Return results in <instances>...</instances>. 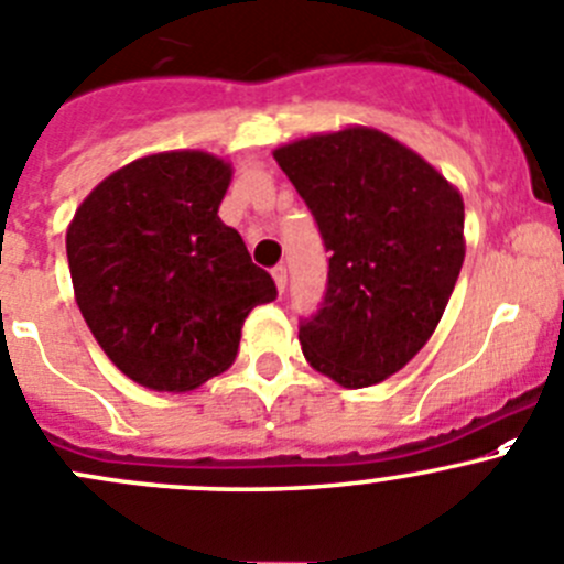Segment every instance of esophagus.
Segmentation results:
<instances>
[{
  "label": "esophagus",
  "instance_id": "34e87169",
  "mask_svg": "<svg viewBox=\"0 0 564 564\" xmlns=\"http://www.w3.org/2000/svg\"><path fill=\"white\" fill-rule=\"evenodd\" d=\"M272 278H275L278 292H283V289H286V267H283V264L272 267Z\"/></svg>",
  "mask_w": 564,
  "mask_h": 564
}]
</instances>
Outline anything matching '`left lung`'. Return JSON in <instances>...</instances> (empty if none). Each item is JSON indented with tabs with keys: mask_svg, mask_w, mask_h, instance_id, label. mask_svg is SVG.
Listing matches in <instances>:
<instances>
[{
	"mask_svg": "<svg viewBox=\"0 0 564 564\" xmlns=\"http://www.w3.org/2000/svg\"><path fill=\"white\" fill-rule=\"evenodd\" d=\"M319 226L322 308L300 325L316 371L366 388L402 369L438 327L463 259V198L427 160L369 126L272 151Z\"/></svg>",
	"mask_w": 564,
	"mask_h": 564,
	"instance_id": "obj_1",
	"label": "left lung"
}]
</instances>
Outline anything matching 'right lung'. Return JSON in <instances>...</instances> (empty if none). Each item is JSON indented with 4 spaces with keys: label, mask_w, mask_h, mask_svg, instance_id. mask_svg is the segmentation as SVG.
I'll use <instances>...</instances> for the list:
<instances>
[{
    "label": "right lung",
    "mask_w": 564,
    "mask_h": 564,
    "mask_svg": "<svg viewBox=\"0 0 564 564\" xmlns=\"http://www.w3.org/2000/svg\"><path fill=\"white\" fill-rule=\"evenodd\" d=\"M231 165L162 151L109 173L65 234L74 297L107 358L151 391H193L234 364L270 272L220 220Z\"/></svg>",
    "instance_id": "right-lung-1"
}]
</instances>
